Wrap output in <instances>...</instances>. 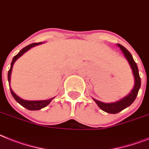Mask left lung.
<instances>
[{
	"mask_svg": "<svg viewBox=\"0 0 149 149\" xmlns=\"http://www.w3.org/2000/svg\"><path fill=\"white\" fill-rule=\"evenodd\" d=\"M117 45H118V47H119L121 50L123 52V54L125 55V58L128 60V62L129 63V65H130L132 70L134 78H135V85H134V88L132 90L131 93L127 96H125V98H123L118 102H112V103H104V102H100L99 100L93 99L95 103L97 104L98 106L101 109L105 111L106 112L111 113V114L118 113V112H121L122 110L125 109V108L129 107L136 99V96H137L139 90L140 86H141V79H140L139 77V69H138L137 64L135 62V60H133L132 56L128 51V49H125L123 45H121L119 43H118Z\"/></svg>",
	"mask_w": 149,
	"mask_h": 149,
	"instance_id": "left-lung-1",
	"label": "left lung"
}]
</instances>
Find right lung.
<instances>
[{"instance_id": "1", "label": "right lung", "mask_w": 149, "mask_h": 149, "mask_svg": "<svg viewBox=\"0 0 149 149\" xmlns=\"http://www.w3.org/2000/svg\"><path fill=\"white\" fill-rule=\"evenodd\" d=\"M41 42L40 43H31L30 45L26 46L24 48H23L21 50H20L19 53H18L15 56H14L13 58V60H12L11 64H10V68L9 71H8V82H9V85H10V75H11V71H12V68H13V65H14V62H15L16 60H17L18 58L20 57L23 54L26 52L27 50L31 49V47H34V46L37 45H40L41 44ZM10 93H11L12 95H13V97L14 98V100L17 101L19 104H20L21 106H24V108L27 109L28 110H39L41 109L44 108L47 106H48L49 104V102H51V100L54 99V98H51V99H49V100H40V101H28V100H24L21 98H20L18 95H16L15 93H14V91L12 90L11 88L10 87Z\"/></svg>"}]
</instances>
